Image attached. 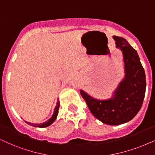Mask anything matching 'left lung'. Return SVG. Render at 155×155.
<instances>
[{"mask_svg": "<svg viewBox=\"0 0 155 155\" xmlns=\"http://www.w3.org/2000/svg\"><path fill=\"white\" fill-rule=\"evenodd\" d=\"M116 48L122 53L124 77L109 99H97L80 90L92 114L104 124L119 125L128 122L142 107L146 90V77L137 51L126 39L114 36Z\"/></svg>", "mask_w": 155, "mask_h": 155, "instance_id": "1", "label": "left lung"}]
</instances>
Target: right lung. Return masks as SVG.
I'll return each instance as SVG.
<instances>
[{
	"label": "right lung",
	"mask_w": 155,
	"mask_h": 155,
	"mask_svg": "<svg viewBox=\"0 0 155 155\" xmlns=\"http://www.w3.org/2000/svg\"><path fill=\"white\" fill-rule=\"evenodd\" d=\"M59 107H60V103H59V100L58 99V101H57V103H56V107H55V109H54V114H53L52 117H51V118L48 119V121H45V122L42 123V124H34L33 123L28 122V121H25V122H26L27 124H28L29 125H31V126H33V127H40V128H44V127H47L50 126V125L55 120H56V117H57V115H58V108H59Z\"/></svg>",
	"instance_id": "obj_1"
}]
</instances>
